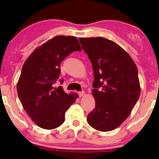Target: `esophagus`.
Instances as JSON below:
<instances>
[{
  "label": "esophagus",
  "instance_id": "1",
  "mask_svg": "<svg viewBox=\"0 0 159 159\" xmlns=\"http://www.w3.org/2000/svg\"><path fill=\"white\" fill-rule=\"evenodd\" d=\"M78 94H79L80 97H82L84 95V91H81V92L78 93Z\"/></svg>",
  "mask_w": 159,
  "mask_h": 159
}]
</instances>
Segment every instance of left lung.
Listing matches in <instances>:
<instances>
[{"instance_id":"obj_1","label":"left lung","mask_w":159,"mask_h":159,"mask_svg":"<svg viewBox=\"0 0 159 159\" xmlns=\"http://www.w3.org/2000/svg\"><path fill=\"white\" fill-rule=\"evenodd\" d=\"M79 40L94 73L95 108L88 114V124L98 131H111L129 116L140 97L138 68L127 51L111 40L101 37Z\"/></svg>"}]
</instances>
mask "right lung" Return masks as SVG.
<instances>
[{"mask_svg": "<svg viewBox=\"0 0 159 159\" xmlns=\"http://www.w3.org/2000/svg\"><path fill=\"white\" fill-rule=\"evenodd\" d=\"M81 50L75 37L56 36L37 48L23 65L17 93L26 112L43 129L61 125L65 113L79 97L75 93L67 94L61 86L56 88L54 84L59 78L61 62Z\"/></svg>", "mask_w": 159, "mask_h": 159, "instance_id": "obj_1", "label": "right lung"}]
</instances>
